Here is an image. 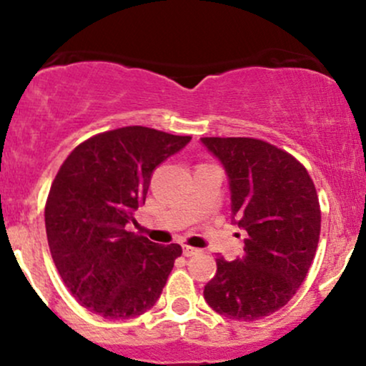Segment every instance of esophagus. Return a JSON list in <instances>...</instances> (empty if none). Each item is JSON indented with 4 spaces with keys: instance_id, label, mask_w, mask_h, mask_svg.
I'll return each instance as SVG.
<instances>
[{
    "instance_id": "34e87169",
    "label": "esophagus",
    "mask_w": 366,
    "mask_h": 366,
    "mask_svg": "<svg viewBox=\"0 0 366 366\" xmlns=\"http://www.w3.org/2000/svg\"><path fill=\"white\" fill-rule=\"evenodd\" d=\"M182 251H184V254H186V256H192V254H197V253H199V249H196V247L187 246V244H184V246H182Z\"/></svg>"
}]
</instances>
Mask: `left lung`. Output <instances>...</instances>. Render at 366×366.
<instances>
[{
  "label": "left lung",
  "instance_id": "obj_1",
  "mask_svg": "<svg viewBox=\"0 0 366 366\" xmlns=\"http://www.w3.org/2000/svg\"><path fill=\"white\" fill-rule=\"evenodd\" d=\"M224 163L232 218L247 232L244 254L217 258L204 300L224 317L253 322L275 313L303 284L320 239V203L308 170L254 137H203Z\"/></svg>",
  "mask_w": 366,
  "mask_h": 366
}]
</instances>
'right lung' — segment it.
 Listing matches in <instances>:
<instances>
[{"instance_id":"right-lung-1","label":"right lung","mask_w":366,"mask_h":366,"mask_svg":"<svg viewBox=\"0 0 366 366\" xmlns=\"http://www.w3.org/2000/svg\"><path fill=\"white\" fill-rule=\"evenodd\" d=\"M189 141L130 125L96 134L61 163L46 199V236L58 274L84 308L125 320L157 303L182 247L159 246L125 225L136 224L153 170Z\"/></svg>"}]
</instances>
